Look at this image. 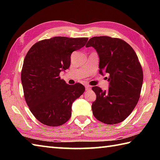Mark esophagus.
I'll list each match as a JSON object with an SVG mask.
<instances>
[{
  "label": "esophagus",
  "mask_w": 160,
  "mask_h": 160,
  "mask_svg": "<svg viewBox=\"0 0 160 160\" xmlns=\"http://www.w3.org/2000/svg\"><path fill=\"white\" fill-rule=\"evenodd\" d=\"M85 90H86V91L90 90H91V88H90V86H88V85H86V86H85Z\"/></svg>",
  "instance_id": "1"
}]
</instances>
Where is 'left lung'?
Returning a JSON list of instances; mask_svg holds the SVG:
<instances>
[{
    "instance_id": "1",
    "label": "left lung",
    "mask_w": 160,
    "mask_h": 160,
    "mask_svg": "<svg viewBox=\"0 0 160 160\" xmlns=\"http://www.w3.org/2000/svg\"><path fill=\"white\" fill-rule=\"evenodd\" d=\"M99 58V73L109 75V89L92 87L97 98L92 110L97 120L116 124L131 114L140 98L143 73L135 51L123 40L107 36L94 37L87 43Z\"/></svg>"
}]
</instances>
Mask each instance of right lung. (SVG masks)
Instances as JSON below:
<instances>
[{"label": "right lung", "instance_id": "right-lung-1", "mask_svg": "<svg viewBox=\"0 0 160 160\" xmlns=\"http://www.w3.org/2000/svg\"><path fill=\"white\" fill-rule=\"evenodd\" d=\"M88 38L55 37L38 42L27 53L21 72L25 101L38 121L58 126L71 116L72 104L85 92L82 84L68 85L59 76L70 66V56Z\"/></svg>", "mask_w": 160, "mask_h": 160}]
</instances>
